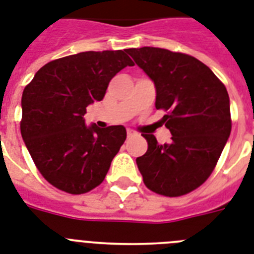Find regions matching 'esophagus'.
Masks as SVG:
<instances>
[{
    "label": "esophagus",
    "instance_id": "obj_1",
    "mask_svg": "<svg viewBox=\"0 0 254 254\" xmlns=\"http://www.w3.org/2000/svg\"><path fill=\"white\" fill-rule=\"evenodd\" d=\"M127 137L130 138V137H134V135H135V134H137V133H135V131H134V130H131V129H127Z\"/></svg>",
    "mask_w": 254,
    "mask_h": 254
}]
</instances>
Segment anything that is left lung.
<instances>
[{"label": "left lung", "mask_w": 254, "mask_h": 254, "mask_svg": "<svg viewBox=\"0 0 254 254\" xmlns=\"http://www.w3.org/2000/svg\"><path fill=\"white\" fill-rule=\"evenodd\" d=\"M156 88V109L172 134L159 145L142 134L147 151L137 158L138 170L150 190L167 197L190 193L207 180L231 133L230 98L209 66L189 55L143 47L127 51Z\"/></svg>", "instance_id": "obj_1"}]
</instances>
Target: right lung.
<instances>
[{
  "label": "right lung",
  "instance_id": "add662e5",
  "mask_svg": "<svg viewBox=\"0 0 254 254\" xmlns=\"http://www.w3.org/2000/svg\"><path fill=\"white\" fill-rule=\"evenodd\" d=\"M125 51L53 60L23 90L22 138L39 172L60 190L83 194L102 184L127 139L123 125L87 127L83 117L86 107L104 98L109 80L134 65Z\"/></svg>",
  "mask_w": 254,
  "mask_h": 254
}]
</instances>
